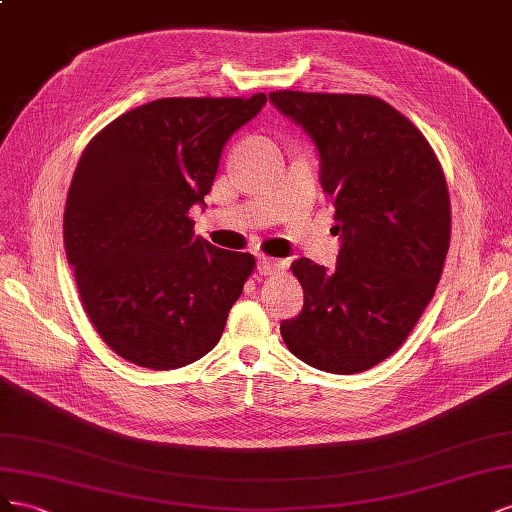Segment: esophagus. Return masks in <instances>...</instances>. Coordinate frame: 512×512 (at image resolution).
I'll use <instances>...</instances> for the list:
<instances>
[{
	"label": "esophagus",
	"instance_id": "obj_1",
	"mask_svg": "<svg viewBox=\"0 0 512 512\" xmlns=\"http://www.w3.org/2000/svg\"><path fill=\"white\" fill-rule=\"evenodd\" d=\"M287 268V261L283 259H272V257H259L257 259V270L261 274H279Z\"/></svg>",
	"mask_w": 512,
	"mask_h": 512
}]
</instances>
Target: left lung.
Instances as JSON below:
<instances>
[{"label":"left lung","instance_id":"obj_1","mask_svg":"<svg viewBox=\"0 0 512 512\" xmlns=\"http://www.w3.org/2000/svg\"><path fill=\"white\" fill-rule=\"evenodd\" d=\"M270 102L313 139L341 236L334 272L306 257L291 264L304 306L281 337L319 371H367L403 345L440 283L450 244L442 165L382 98L283 90Z\"/></svg>","mask_w":512,"mask_h":512}]
</instances>
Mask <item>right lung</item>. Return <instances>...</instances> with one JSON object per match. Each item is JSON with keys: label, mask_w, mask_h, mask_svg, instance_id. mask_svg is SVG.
Wrapping results in <instances>:
<instances>
[{"label": "right lung", "mask_w": 512, "mask_h": 512, "mask_svg": "<svg viewBox=\"0 0 512 512\" xmlns=\"http://www.w3.org/2000/svg\"><path fill=\"white\" fill-rule=\"evenodd\" d=\"M160 98L87 143L64 210V246L83 309L115 354L169 371L206 356L255 268L251 253L195 236L227 139L266 105Z\"/></svg>", "instance_id": "add662e5"}]
</instances>
